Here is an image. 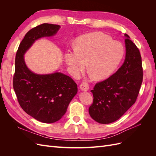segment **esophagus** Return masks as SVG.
<instances>
[{
    "label": "esophagus",
    "mask_w": 156,
    "mask_h": 156,
    "mask_svg": "<svg viewBox=\"0 0 156 156\" xmlns=\"http://www.w3.org/2000/svg\"><path fill=\"white\" fill-rule=\"evenodd\" d=\"M79 88H80V89L81 90L86 92V91H88L89 90V85H88V84L87 83L83 82L81 84H80Z\"/></svg>",
    "instance_id": "esophagus-1"
}]
</instances>
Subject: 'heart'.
Masks as SVG:
<instances>
[{
	"label": "heart",
	"mask_w": 156,
	"mask_h": 156,
	"mask_svg": "<svg viewBox=\"0 0 156 156\" xmlns=\"http://www.w3.org/2000/svg\"><path fill=\"white\" fill-rule=\"evenodd\" d=\"M124 48L120 42L102 32H92L79 37L75 49L64 54L65 62L74 76L88 70L96 80L105 79L114 73L124 57Z\"/></svg>",
	"instance_id": "b5f03b06"
}]
</instances>
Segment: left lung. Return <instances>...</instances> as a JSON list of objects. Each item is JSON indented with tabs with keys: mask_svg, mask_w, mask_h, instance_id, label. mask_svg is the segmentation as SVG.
Wrapping results in <instances>:
<instances>
[{
	"mask_svg": "<svg viewBox=\"0 0 156 156\" xmlns=\"http://www.w3.org/2000/svg\"><path fill=\"white\" fill-rule=\"evenodd\" d=\"M124 64L111 77L96 84L92 90L94 100L88 112L100 124L119 120L136 101L143 82L142 59L139 49L125 34Z\"/></svg>",
	"mask_w": 156,
	"mask_h": 156,
	"instance_id": "left-lung-1",
	"label": "left lung"
}]
</instances>
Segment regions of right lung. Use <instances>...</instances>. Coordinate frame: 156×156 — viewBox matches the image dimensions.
<instances>
[{
  "label": "right lung",
  "instance_id": "1",
  "mask_svg": "<svg viewBox=\"0 0 156 156\" xmlns=\"http://www.w3.org/2000/svg\"><path fill=\"white\" fill-rule=\"evenodd\" d=\"M60 28L49 23L33 28L25 34L16 56L13 87L18 102L28 115L44 123H54L64 115L77 92V85L62 73L40 75L31 72L24 55L36 40L55 35Z\"/></svg>",
  "mask_w": 156,
  "mask_h": 156
}]
</instances>
